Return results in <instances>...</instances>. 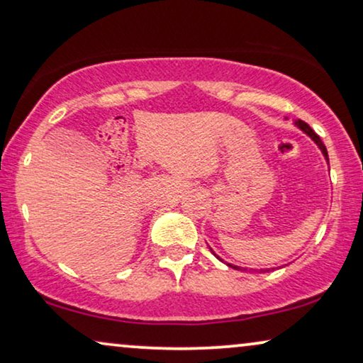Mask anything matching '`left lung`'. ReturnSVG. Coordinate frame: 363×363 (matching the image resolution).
Returning <instances> with one entry per match:
<instances>
[{
  "label": "left lung",
  "instance_id": "8db88e82",
  "mask_svg": "<svg viewBox=\"0 0 363 363\" xmlns=\"http://www.w3.org/2000/svg\"><path fill=\"white\" fill-rule=\"evenodd\" d=\"M295 125H296L298 128H300V130H301V132H305V134H306V135H308V137H310V139H311V140H313L316 145H318V149H320V150H322L323 157H325V159H327V162H328V152H327V147H325V145H323V142H322V139H320V137L315 134V132H313V128H311V127L308 125V123H306V122H303V121H295ZM211 253H213V255H214V256H216V258H218V259H221V258H219V256H218V255H216V253H214V251H213V250H211ZM221 261H223V259H221ZM228 266H231V268H235V269H240V266H236V264H231V263H228ZM261 272H263V269H261ZM264 272H269V269H264Z\"/></svg>",
  "mask_w": 363,
  "mask_h": 363
}]
</instances>
